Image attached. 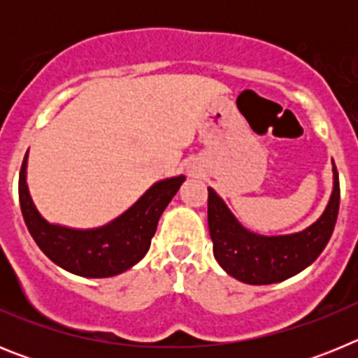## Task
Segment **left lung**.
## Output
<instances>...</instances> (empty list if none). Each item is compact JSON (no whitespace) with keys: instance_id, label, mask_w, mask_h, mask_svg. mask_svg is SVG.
I'll return each instance as SVG.
<instances>
[{"instance_id":"1","label":"left lung","mask_w":358,"mask_h":358,"mask_svg":"<svg viewBox=\"0 0 358 358\" xmlns=\"http://www.w3.org/2000/svg\"><path fill=\"white\" fill-rule=\"evenodd\" d=\"M339 173L334 163V192L317 222L301 233L264 236L248 231L224 201L208 188V226L218 265L229 276L249 285L278 283L301 273L327 248L339 215Z\"/></svg>"}]
</instances>
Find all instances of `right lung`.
Listing matches in <instances>:
<instances>
[{
	"label": "right lung",
	"mask_w": 358,
	"mask_h": 358,
	"mask_svg": "<svg viewBox=\"0 0 358 358\" xmlns=\"http://www.w3.org/2000/svg\"><path fill=\"white\" fill-rule=\"evenodd\" d=\"M27 156L19 172V204L24 224L41 251L68 273L84 278H110L131 268L147 255L157 220L185 176L156 182L134 206L96 229H71L46 222L31 202L27 186Z\"/></svg>",
	"instance_id": "1"
}]
</instances>
